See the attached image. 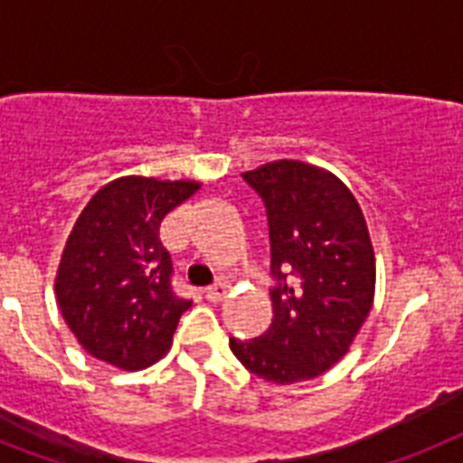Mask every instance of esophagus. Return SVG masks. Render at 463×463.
<instances>
[{
	"label": "esophagus",
	"mask_w": 463,
	"mask_h": 463,
	"mask_svg": "<svg viewBox=\"0 0 463 463\" xmlns=\"http://www.w3.org/2000/svg\"><path fill=\"white\" fill-rule=\"evenodd\" d=\"M225 294H228V287H225L223 282H216V285L204 289V297H207L209 301H213V304H216V301H223Z\"/></svg>",
	"instance_id": "1"
}]
</instances>
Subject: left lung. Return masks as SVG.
<instances>
[{
	"mask_svg": "<svg viewBox=\"0 0 463 463\" xmlns=\"http://www.w3.org/2000/svg\"><path fill=\"white\" fill-rule=\"evenodd\" d=\"M261 197L270 242L273 322L231 351L259 379H316L345 355L374 298V251L363 209L334 174L279 159L242 174Z\"/></svg>",
	"mask_w": 463,
	"mask_h": 463,
	"instance_id": "8db88e82",
	"label": "left lung"
}]
</instances>
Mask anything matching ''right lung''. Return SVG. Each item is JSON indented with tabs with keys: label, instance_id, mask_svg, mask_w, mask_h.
Here are the masks:
<instances>
[{
	"label": "right lung",
	"instance_id": "right-lung-1",
	"mask_svg": "<svg viewBox=\"0 0 463 463\" xmlns=\"http://www.w3.org/2000/svg\"><path fill=\"white\" fill-rule=\"evenodd\" d=\"M197 190L193 181L127 176L103 185L80 213L56 297L70 332L93 357L134 372L169 351L193 301L174 291L159 223Z\"/></svg>",
	"mask_w": 463,
	"mask_h": 463
}]
</instances>
